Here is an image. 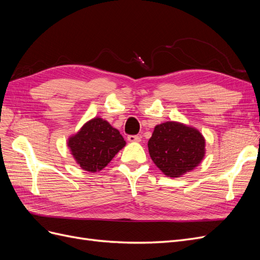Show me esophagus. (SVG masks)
Instances as JSON below:
<instances>
[{
	"label": "esophagus",
	"mask_w": 260,
	"mask_h": 260,
	"mask_svg": "<svg viewBox=\"0 0 260 260\" xmlns=\"http://www.w3.org/2000/svg\"><path fill=\"white\" fill-rule=\"evenodd\" d=\"M129 142H140L141 137L140 136H128Z\"/></svg>",
	"instance_id": "34e87169"
}]
</instances>
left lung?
Returning <instances> with one entry per match:
<instances>
[{"label":"left lung","instance_id":"8db88e82","mask_svg":"<svg viewBox=\"0 0 260 260\" xmlns=\"http://www.w3.org/2000/svg\"><path fill=\"white\" fill-rule=\"evenodd\" d=\"M147 146L154 164L172 178L193 170L205 155V139L200 131L175 121L156 125Z\"/></svg>","mask_w":260,"mask_h":260}]
</instances>
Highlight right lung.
Instances as JSON below:
<instances>
[{
	"instance_id": "1",
	"label": "right lung",
	"mask_w": 260,
	"mask_h": 260,
	"mask_svg": "<svg viewBox=\"0 0 260 260\" xmlns=\"http://www.w3.org/2000/svg\"><path fill=\"white\" fill-rule=\"evenodd\" d=\"M124 145L120 132L99 117L86 122L68 140V147L76 161L90 172L106 167Z\"/></svg>"
}]
</instances>
